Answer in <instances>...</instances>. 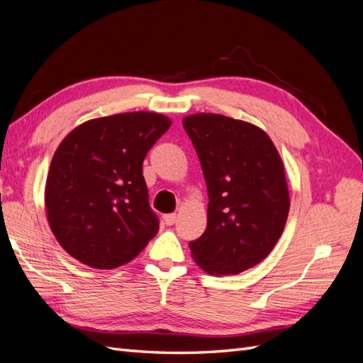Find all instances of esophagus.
<instances>
[{"label":"esophagus","instance_id":"1","mask_svg":"<svg viewBox=\"0 0 363 363\" xmlns=\"http://www.w3.org/2000/svg\"><path fill=\"white\" fill-rule=\"evenodd\" d=\"M163 221L167 225H174L175 221H177V216H175V213H168V215L163 216Z\"/></svg>","mask_w":363,"mask_h":363}]
</instances>
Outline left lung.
Returning <instances> with one entry per match:
<instances>
[{
	"instance_id": "left-lung-1",
	"label": "left lung",
	"mask_w": 363,
	"mask_h": 363,
	"mask_svg": "<svg viewBox=\"0 0 363 363\" xmlns=\"http://www.w3.org/2000/svg\"><path fill=\"white\" fill-rule=\"evenodd\" d=\"M183 127L199 155L207 186L206 232L189 244L212 276H236L265 259L289 213L281 157L260 127L219 113H194Z\"/></svg>"
}]
</instances>
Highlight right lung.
Instances as JSON below:
<instances>
[{
    "mask_svg": "<svg viewBox=\"0 0 363 363\" xmlns=\"http://www.w3.org/2000/svg\"><path fill=\"white\" fill-rule=\"evenodd\" d=\"M172 121L156 112L89 119L65 136L45 183L52 235L95 269L133 260L159 232L142 163Z\"/></svg>",
    "mask_w": 363,
    "mask_h": 363,
    "instance_id": "right-lung-1",
    "label": "right lung"
}]
</instances>
